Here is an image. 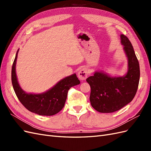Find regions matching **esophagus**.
I'll return each mask as SVG.
<instances>
[{"mask_svg":"<svg viewBox=\"0 0 151 151\" xmlns=\"http://www.w3.org/2000/svg\"><path fill=\"white\" fill-rule=\"evenodd\" d=\"M89 74V70L88 68L86 67H84L79 71V74H78V77H79V79H81L82 81H84L87 78V77H88Z\"/></svg>","mask_w":151,"mask_h":151,"instance_id":"esophagus-1","label":"esophagus"}]
</instances>
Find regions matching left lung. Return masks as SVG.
<instances>
[{"label": "left lung", "mask_w": 151, "mask_h": 151, "mask_svg": "<svg viewBox=\"0 0 151 151\" xmlns=\"http://www.w3.org/2000/svg\"><path fill=\"white\" fill-rule=\"evenodd\" d=\"M121 43L129 61V70L124 77H111L103 72H96L86 79L91 87L90 102L100 113L119 110L132 101L138 89L140 67L129 39L121 35Z\"/></svg>", "instance_id": "obj_1"}]
</instances>
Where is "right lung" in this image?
I'll return each mask as SVG.
<instances>
[{
  "mask_svg": "<svg viewBox=\"0 0 151 151\" xmlns=\"http://www.w3.org/2000/svg\"><path fill=\"white\" fill-rule=\"evenodd\" d=\"M17 50L14 60L11 80L14 90L21 104L31 112L43 116H52L61 111L64 106L68 91L72 87L80 84V81L74 74L61 80L54 87L40 94H27L18 84L16 74V63Z\"/></svg>",
  "mask_w": 151,
  "mask_h": 151,
  "instance_id": "obj_1",
  "label": "right lung"
}]
</instances>
